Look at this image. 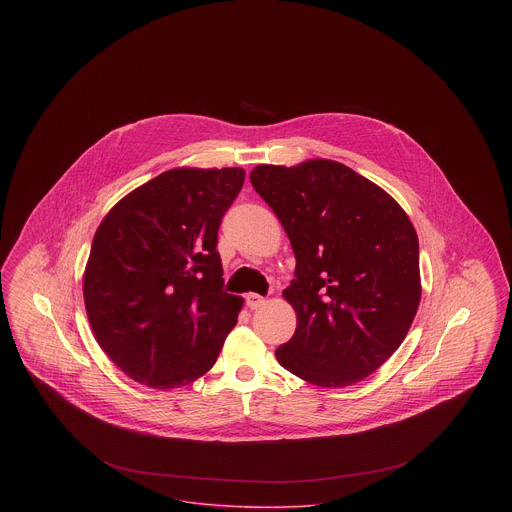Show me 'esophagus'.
<instances>
[{"label":"esophagus","mask_w":512,"mask_h":512,"mask_svg":"<svg viewBox=\"0 0 512 512\" xmlns=\"http://www.w3.org/2000/svg\"><path fill=\"white\" fill-rule=\"evenodd\" d=\"M264 303H266V299L262 295H258V293H248L246 295V305L250 309H260Z\"/></svg>","instance_id":"1"}]
</instances>
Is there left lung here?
<instances>
[{"mask_svg":"<svg viewBox=\"0 0 512 512\" xmlns=\"http://www.w3.org/2000/svg\"><path fill=\"white\" fill-rule=\"evenodd\" d=\"M252 187L286 228L297 313L276 359L325 388L366 378L404 341L420 305V246L402 207L351 167L258 165Z\"/></svg>","mask_w":512,"mask_h":512,"instance_id":"obj_1","label":"left lung"}]
</instances>
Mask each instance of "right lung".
Returning a JSON list of instances; mask_svg holds the SVG:
<instances>
[{"instance_id":"1","label":"right lung","mask_w":512,"mask_h":512,"mask_svg":"<svg viewBox=\"0 0 512 512\" xmlns=\"http://www.w3.org/2000/svg\"><path fill=\"white\" fill-rule=\"evenodd\" d=\"M244 169H171L100 222L84 303L102 351L130 378L177 388L217 363L242 297L222 290L217 242Z\"/></svg>"}]
</instances>
